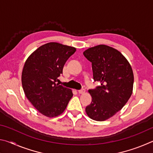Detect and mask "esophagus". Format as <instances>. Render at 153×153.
I'll return each mask as SVG.
<instances>
[{"label": "esophagus", "instance_id": "obj_1", "mask_svg": "<svg viewBox=\"0 0 153 153\" xmlns=\"http://www.w3.org/2000/svg\"><path fill=\"white\" fill-rule=\"evenodd\" d=\"M85 92H86V90H85L84 89L78 90V93H79V94H84Z\"/></svg>", "mask_w": 153, "mask_h": 153}]
</instances>
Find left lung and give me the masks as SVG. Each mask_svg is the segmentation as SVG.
<instances>
[{
	"mask_svg": "<svg viewBox=\"0 0 153 153\" xmlns=\"http://www.w3.org/2000/svg\"><path fill=\"white\" fill-rule=\"evenodd\" d=\"M83 54L92 63L94 80L100 83L88 90L92 99L86 114L93 120L105 121L120 111L132 94V69L120 51L107 45L89 48Z\"/></svg>",
	"mask_w": 153,
	"mask_h": 153,
	"instance_id": "1",
	"label": "left lung"
}]
</instances>
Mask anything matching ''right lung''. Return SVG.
I'll list each match as a JSON object with an SVG mask.
<instances>
[{
    "label": "right lung",
    "instance_id": "obj_1",
    "mask_svg": "<svg viewBox=\"0 0 153 153\" xmlns=\"http://www.w3.org/2000/svg\"><path fill=\"white\" fill-rule=\"evenodd\" d=\"M76 51L57 42L45 44L27 59L22 74L25 97L39 112L48 117L59 116L73 97L71 89L56 84L67 59Z\"/></svg>",
    "mask_w": 153,
    "mask_h": 153
}]
</instances>
